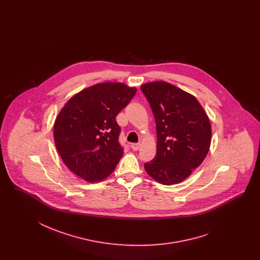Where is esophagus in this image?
Listing matches in <instances>:
<instances>
[{"mask_svg":"<svg viewBox=\"0 0 260 260\" xmlns=\"http://www.w3.org/2000/svg\"><path fill=\"white\" fill-rule=\"evenodd\" d=\"M139 148H140V144H139V143L132 144V149H133V150H139Z\"/></svg>","mask_w":260,"mask_h":260,"instance_id":"34e87169","label":"esophagus"}]
</instances>
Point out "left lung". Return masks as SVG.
<instances>
[{"mask_svg": "<svg viewBox=\"0 0 260 260\" xmlns=\"http://www.w3.org/2000/svg\"><path fill=\"white\" fill-rule=\"evenodd\" d=\"M150 103L157 133L156 155L144 168L155 181L173 185L188 178L204 161L212 126L193 95L164 81L141 86Z\"/></svg>", "mask_w": 260, "mask_h": 260, "instance_id": "1", "label": "left lung"}]
</instances>
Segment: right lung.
Here are the masks:
<instances>
[{
	"instance_id": "1",
	"label": "right lung",
	"mask_w": 260,
	"mask_h": 260,
	"mask_svg": "<svg viewBox=\"0 0 260 260\" xmlns=\"http://www.w3.org/2000/svg\"><path fill=\"white\" fill-rule=\"evenodd\" d=\"M135 92L136 87L107 82L81 90L66 103L53 135L56 149L72 173L96 183L114 171L124 154L115 118Z\"/></svg>"
}]
</instances>
